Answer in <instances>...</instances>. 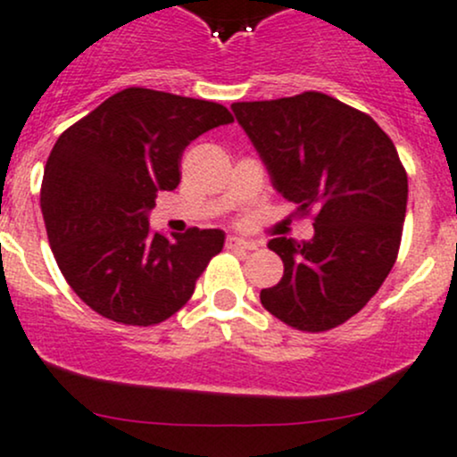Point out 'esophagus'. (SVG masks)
Returning a JSON list of instances; mask_svg holds the SVG:
<instances>
[{
	"label": "esophagus",
	"instance_id": "esophagus-1",
	"mask_svg": "<svg viewBox=\"0 0 457 457\" xmlns=\"http://www.w3.org/2000/svg\"><path fill=\"white\" fill-rule=\"evenodd\" d=\"M225 245H228L229 249H256V243L245 241V238H238V237H228Z\"/></svg>",
	"mask_w": 457,
	"mask_h": 457
}]
</instances>
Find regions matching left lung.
<instances>
[{
    "label": "left lung",
    "mask_w": 457,
    "mask_h": 457,
    "mask_svg": "<svg viewBox=\"0 0 457 457\" xmlns=\"http://www.w3.org/2000/svg\"><path fill=\"white\" fill-rule=\"evenodd\" d=\"M232 112L273 188L297 212L315 214L311 241H269L285 276L261 291L262 306L297 330L335 328L368 304L396 262L407 208L396 146L368 113L320 91L234 103Z\"/></svg>",
    "instance_id": "left-lung-1"
}]
</instances>
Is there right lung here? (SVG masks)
Masks as SVG:
<instances>
[{
	"instance_id": "obj_1",
	"label": "right lung",
	"mask_w": 457,
	"mask_h": 457,
	"mask_svg": "<svg viewBox=\"0 0 457 457\" xmlns=\"http://www.w3.org/2000/svg\"><path fill=\"white\" fill-rule=\"evenodd\" d=\"M234 122L219 103L129 87L63 131L47 157L41 212L61 273L107 320L153 326L175 315L223 249V229L170 238L148 228L157 192L179 186L181 153Z\"/></svg>"
}]
</instances>
